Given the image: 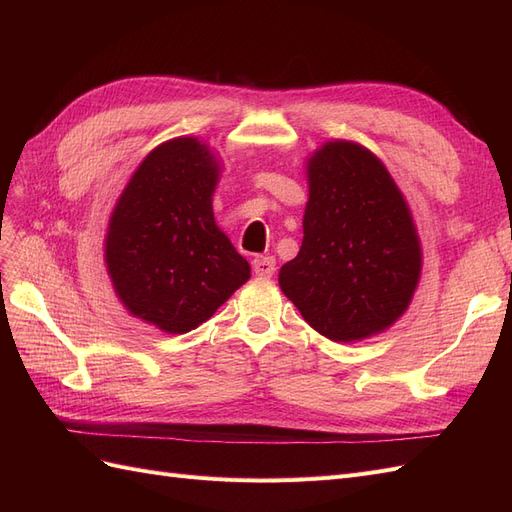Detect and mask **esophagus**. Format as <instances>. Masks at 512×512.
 <instances>
[{
	"mask_svg": "<svg viewBox=\"0 0 512 512\" xmlns=\"http://www.w3.org/2000/svg\"><path fill=\"white\" fill-rule=\"evenodd\" d=\"M252 269L258 277H271L275 273V260L271 256H256L252 260Z\"/></svg>",
	"mask_w": 512,
	"mask_h": 512,
	"instance_id": "34e87169",
	"label": "esophagus"
}]
</instances>
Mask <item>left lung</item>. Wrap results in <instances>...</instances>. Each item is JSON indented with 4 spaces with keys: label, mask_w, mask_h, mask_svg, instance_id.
Returning a JSON list of instances; mask_svg holds the SVG:
<instances>
[{
    "label": "left lung",
    "mask_w": 512,
    "mask_h": 512,
    "mask_svg": "<svg viewBox=\"0 0 512 512\" xmlns=\"http://www.w3.org/2000/svg\"><path fill=\"white\" fill-rule=\"evenodd\" d=\"M305 175L303 243L280 288L314 331L361 342L406 314L421 280L412 211L382 160L354 141L320 145Z\"/></svg>",
    "instance_id": "8db88e82"
}]
</instances>
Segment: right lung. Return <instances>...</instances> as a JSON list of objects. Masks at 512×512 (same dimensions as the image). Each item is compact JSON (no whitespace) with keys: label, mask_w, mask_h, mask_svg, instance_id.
<instances>
[{"label":"right lung","mask_w":512,"mask_h":512,"mask_svg":"<svg viewBox=\"0 0 512 512\" xmlns=\"http://www.w3.org/2000/svg\"><path fill=\"white\" fill-rule=\"evenodd\" d=\"M220 173L205 141L170 138L138 164L108 218L104 262L117 299L170 335L196 329L250 280V262L213 218Z\"/></svg>","instance_id":"obj_1"}]
</instances>
